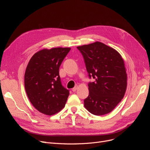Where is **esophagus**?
Segmentation results:
<instances>
[{"label":"esophagus","instance_id":"1","mask_svg":"<svg viewBox=\"0 0 150 150\" xmlns=\"http://www.w3.org/2000/svg\"><path fill=\"white\" fill-rule=\"evenodd\" d=\"M78 86H76V87H74V88H72V91H73V92H75V91H76V90L78 89Z\"/></svg>","mask_w":150,"mask_h":150}]
</instances>
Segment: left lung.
Masks as SVG:
<instances>
[{
    "label": "left lung",
    "instance_id": "8db88e82",
    "mask_svg": "<svg viewBox=\"0 0 150 150\" xmlns=\"http://www.w3.org/2000/svg\"><path fill=\"white\" fill-rule=\"evenodd\" d=\"M84 59L90 78L89 96L84 107L100 116L111 112L123 98L127 87V74L123 59L116 50L101 42L77 47Z\"/></svg>",
    "mask_w": 150,
    "mask_h": 150
}]
</instances>
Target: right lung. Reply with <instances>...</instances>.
Listing matches in <instances>:
<instances>
[{
	"mask_svg": "<svg viewBox=\"0 0 150 150\" xmlns=\"http://www.w3.org/2000/svg\"><path fill=\"white\" fill-rule=\"evenodd\" d=\"M70 47L43 49L35 53L27 66L25 89L29 101L40 112L51 116L64 108L69 90L63 87L59 67Z\"/></svg>",
	"mask_w": 150,
	"mask_h": 150,
	"instance_id": "right-lung-1",
	"label": "right lung"
}]
</instances>
